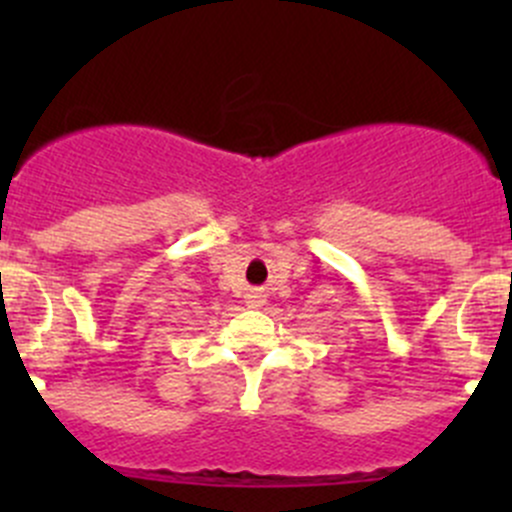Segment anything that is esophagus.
Masks as SVG:
<instances>
[{
	"label": "esophagus",
	"mask_w": 512,
	"mask_h": 512,
	"mask_svg": "<svg viewBox=\"0 0 512 512\" xmlns=\"http://www.w3.org/2000/svg\"><path fill=\"white\" fill-rule=\"evenodd\" d=\"M262 302H265V299H262V294H250V302H247V304H250V307H262Z\"/></svg>",
	"instance_id": "34e87169"
}]
</instances>
